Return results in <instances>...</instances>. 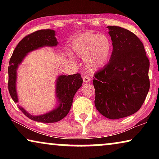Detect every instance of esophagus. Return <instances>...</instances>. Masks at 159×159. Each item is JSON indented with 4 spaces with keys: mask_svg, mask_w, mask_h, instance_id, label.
<instances>
[{
    "mask_svg": "<svg viewBox=\"0 0 159 159\" xmlns=\"http://www.w3.org/2000/svg\"><path fill=\"white\" fill-rule=\"evenodd\" d=\"M82 79H83V82L84 83H88V82L90 81V77H88V75L84 76V77H82Z\"/></svg>",
    "mask_w": 159,
    "mask_h": 159,
    "instance_id": "esophagus-1",
    "label": "esophagus"
}]
</instances>
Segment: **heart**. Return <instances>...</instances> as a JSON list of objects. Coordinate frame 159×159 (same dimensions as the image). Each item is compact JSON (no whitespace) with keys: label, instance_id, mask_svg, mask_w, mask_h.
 Here are the masks:
<instances>
[{"label":"heart","instance_id":"heart-1","mask_svg":"<svg viewBox=\"0 0 159 159\" xmlns=\"http://www.w3.org/2000/svg\"><path fill=\"white\" fill-rule=\"evenodd\" d=\"M71 49L78 57L83 58L85 68L94 72L106 66L113 53V43L105 34L83 32L73 41ZM73 59L72 56H71Z\"/></svg>","mask_w":159,"mask_h":159}]
</instances>
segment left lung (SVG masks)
<instances>
[{
  "label": "left lung",
  "mask_w": 159,
  "mask_h": 159,
  "mask_svg": "<svg viewBox=\"0 0 159 159\" xmlns=\"http://www.w3.org/2000/svg\"><path fill=\"white\" fill-rule=\"evenodd\" d=\"M113 43L109 62L95 74V106L106 118L129 116L140 109L150 88V62L140 39L129 30L108 26Z\"/></svg>",
  "instance_id": "left-lung-1"
}]
</instances>
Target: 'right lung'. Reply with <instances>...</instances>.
Segmentation results:
<instances>
[{"label":"right lung","mask_w":159,"mask_h":159,"mask_svg":"<svg viewBox=\"0 0 159 159\" xmlns=\"http://www.w3.org/2000/svg\"><path fill=\"white\" fill-rule=\"evenodd\" d=\"M58 44L56 38V32L53 30H38L28 34L16 45L11 57L8 66V91L15 103L19 98L16 91L17 69L22 63L28 53L43 47H56ZM82 84L80 74L71 75H59L56 82V98L57 105L50 111L44 114H30L25 108L18 105L24 114L33 121L44 123H53L61 120L68 114L72 105L73 98L78 89Z\"/></svg>","instance_id":"obj_1"}]
</instances>
